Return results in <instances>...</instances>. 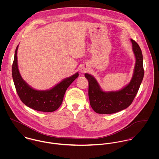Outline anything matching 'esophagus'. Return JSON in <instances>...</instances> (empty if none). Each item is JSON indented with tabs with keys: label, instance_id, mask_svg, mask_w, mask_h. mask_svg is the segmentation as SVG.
<instances>
[{
	"label": "esophagus",
	"instance_id": "esophagus-1",
	"mask_svg": "<svg viewBox=\"0 0 159 159\" xmlns=\"http://www.w3.org/2000/svg\"><path fill=\"white\" fill-rule=\"evenodd\" d=\"M88 71V68L87 67H83L81 69V71L82 72V73H86V72H87Z\"/></svg>",
	"mask_w": 159,
	"mask_h": 159
}]
</instances>
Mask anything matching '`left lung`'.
<instances>
[{"mask_svg":"<svg viewBox=\"0 0 159 159\" xmlns=\"http://www.w3.org/2000/svg\"><path fill=\"white\" fill-rule=\"evenodd\" d=\"M130 40L136 58L135 66L130 82L121 90L102 91L95 78L90 74L85 73V77L89 81L90 105L97 113L113 114L122 111L131 105L136 96L144 76L143 59L138 43L134 40Z\"/></svg>","mask_w":159,"mask_h":159,"instance_id":"8db88e82","label":"left lung"}]
</instances>
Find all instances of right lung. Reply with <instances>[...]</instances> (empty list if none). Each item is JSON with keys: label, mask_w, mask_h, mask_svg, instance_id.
<instances>
[{"label": "right lung", "mask_w": 159, "mask_h": 159, "mask_svg": "<svg viewBox=\"0 0 159 159\" xmlns=\"http://www.w3.org/2000/svg\"><path fill=\"white\" fill-rule=\"evenodd\" d=\"M18 45L15 52L12 65V76L20 98L24 104L33 110L47 113L56 111L61 105L64 94L69 86L78 77V73L64 79L51 89L35 90L26 83L20 75L18 67Z\"/></svg>", "instance_id": "1"}]
</instances>
